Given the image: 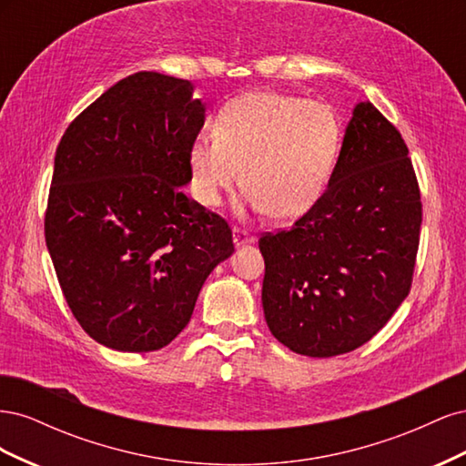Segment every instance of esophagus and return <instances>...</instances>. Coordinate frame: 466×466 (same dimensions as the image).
Returning <instances> with one entry per match:
<instances>
[{
    "label": "esophagus",
    "instance_id": "1",
    "mask_svg": "<svg viewBox=\"0 0 466 466\" xmlns=\"http://www.w3.org/2000/svg\"><path fill=\"white\" fill-rule=\"evenodd\" d=\"M255 241V237H252L247 229H241V228H235L233 229V243L235 247H243V245H248Z\"/></svg>",
    "mask_w": 466,
    "mask_h": 466
}]
</instances>
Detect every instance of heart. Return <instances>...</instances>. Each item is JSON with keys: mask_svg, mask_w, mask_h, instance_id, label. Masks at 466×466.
<instances>
[{"mask_svg": "<svg viewBox=\"0 0 466 466\" xmlns=\"http://www.w3.org/2000/svg\"><path fill=\"white\" fill-rule=\"evenodd\" d=\"M340 146V120L330 105L272 89L250 91L225 103L214 136H198L188 153L190 192L218 208L241 182L268 218L303 216L329 185Z\"/></svg>", "mask_w": 466, "mask_h": 466, "instance_id": "heart-1", "label": "heart"}]
</instances>
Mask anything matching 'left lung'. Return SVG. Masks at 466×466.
I'll return each instance as SVG.
<instances>
[{"label": "left lung", "mask_w": 466, "mask_h": 466, "mask_svg": "<svg viewBox=\"0 0 466 466\" xmlns=\"http://www.w3.org/2000/svg\"><path fill=\"white\" fill-rule=\"evenodd\" d=\"M420 225L404 139L370 101L360 103L329 188L291 229L258 241L262 307L276 340L309 358L371 340L410 291Z\"/></svg>", "instance_id": "left-lung-1"}]
</instances>
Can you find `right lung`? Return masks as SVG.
I'll return each instance as SVG.
<instances>
[{
	"label": "right lung",
	"instance_id": "1",
	"mask_svg": "<svg viewBox=\"0 0 466 466\" xmlns=\"http://www.w3.org/2000/svg\"><path fill=\"white\" fill-rule=\"evenodd\" d=\"M194 86L137 72L67 126L45 237L64 298L93 340L153 351L187 327L206 278L235 250L221 216L188 198L206 106Z\"/></svg>",
	"mask_w": 466,
	"mask_h": 466
}]
</instances>
